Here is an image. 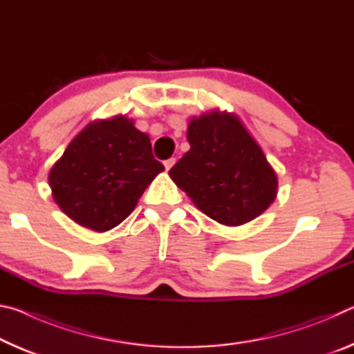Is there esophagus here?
<instances>
[{"mask_svg": "<svg viewBox=\"0 0 354 354\" xmlns=\"http://www.w3.org/2000/svg\"><path fill=\"white\" fill-rule=\"evenodd\" d=\"M175 162H176V159L175 158H170V159H167V160H164V165H165V170H170L173 165H175Z\"/></svg>", "mask_w": 354, "mask_h": 354, "instance_id": "34e87169", "label": "esophagus"}]
</instances>
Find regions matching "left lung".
I'll return each mask as SVG.
<instances>
[{
    "mask_svg": "<svg viewBox=\"0 0 354 354\" xmlns=\"http://www.w3.org/2000/svg\"><path fill=\"white\" fill-rule=\"evenodd\" d=\"M187 140L190 149L169 173L207 217L237 226L272 205L277 175L239 118L225 112L194 118Z\"/></svg>",
    "mask_w": 354,
    "mask_h": 354,
    "instance_id": "1",
    "label": "left lung"
}]
</instances>
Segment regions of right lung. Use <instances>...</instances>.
Instances as JSON below:
<instances>
[{
	"instance_id": "add662e5",
	"label": "right lung",
	"mask_w": 354,
	"mask_h": 354,
	"mask_svg": "<svg viewBox=\"0 0 354 354\" xmlns=\"http://www.w3.org/2000/svg\"><path fill=\"white\" fill-rule=\"evenodd\" d=\"M164 165L154 159L147 134L117 117L81 131L50 171L59 207L93 231H107L134 211Z\"/></svg>"
}]
</instances>
